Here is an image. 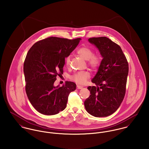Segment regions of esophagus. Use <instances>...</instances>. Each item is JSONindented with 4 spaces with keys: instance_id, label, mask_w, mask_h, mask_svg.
<instances>
[{
    "instance_id": "1",
    "label": "esophagus",
    "mask_w": 149,
    "mask_h": 149,
    "mask_svg": "<svg viewBox=\"0 0 149 149\" xmlns=\"http://www.w3.org/2000/svg\"><path fill=\"white\" fill-rule=\"evenodd\" d=\"M83 86H80V85H77V89H82Z\"/></svg>"
}]
</instances>
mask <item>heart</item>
<instances>
[{
	"label": "heart",
	"mask_w": 149,
	"mask_h": 149,
	"mask_svg": "<svg viewBox=\"0 0 149 149\" xmlns=\"http://www.w3.org/2000/svg\"><path fill=\"white\" fill-rule=\"evenodd\" d=\"M77 53L83 59L87 60L88 65L93 70L97 69L102 63V58L97 54H93L92 49L87 47L82 46L77 50ZM70 63V58L68 56L65 58V65L69 67ZM90 77L88 71L78 72L70 77V79L78 84H84Z\"/></svg>",
	"instance_id": "1"
}]
</instances>
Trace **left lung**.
<instances>
[{
	"mask_svg": "<svg viewBox=\"0 0 149 149\" xmlns=\"http://www.w3.org/2000/svg\"><path fill=\"white\" fill-rule=\"evenodd\" d=\"M99 49L103 59L89 86L91 95L84 102L86 111L95 117H106L120 106L126 93L128 64L121 47L106 37L89 38Z\"/></svg>",
	"mask_w": 149,
	"mask_h": 149,
	"instance_id": "1",
	"label": "left lung"
}]
</instances>
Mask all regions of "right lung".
Masks as SVG:
<instances>
[{
    "label": "right lung",
    "mask_w": 149,
    "mask_h": 149,
    "mask_svg": "<svg viewBox=\"0 0 149 149\" xmlns=\"http://www.w3.org/2000/svg\"><path fill=\"white\" fill-rule=\"evenodd\" d=\"M80 40L51 37L35 43L29 50L23 65L25 90L31 105L40 113L53 115L66 108L68 96L76 85L66 81L59 87L54 83L63 73L65 58Z\"/></svg>",
    "instance_id": "1"
}]
</instances>
